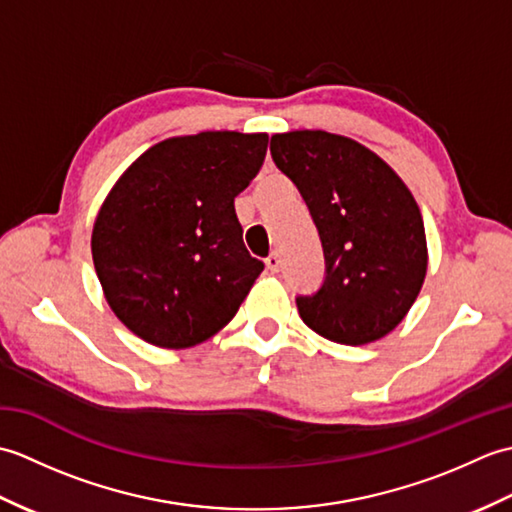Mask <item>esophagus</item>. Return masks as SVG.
<instances>
[{"label":"esophagus","mask_w":512,"mask_h":512,"mask_svg":"<svg viewBox=\"0 0 512 512\" xmlns=\"http://www.w3.org/2000/svg\"><path fill=\"white\" fill-rule=\"evenodd\" d=\"M266 266H268L270 273H277L279 266H281V257H279L277 253H270V255L266 257Z\"/></svg>","instance_id":"esophagus-1"}]
</instances>
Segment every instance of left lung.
Wrapping results in <instances>:
<instances>
[{
  "label": "left lung",
  "mask_w": 512,
  "mask_h": 512,
  "mask_svg": "<svg viewBox=\"0 0 512 512\" xmlns=\"http://www.w3.org/2000/svg\"><path fill=\"white\" fill-rule=\"evenodd\" d=\"M270 154L308 204L323 246L321 288L297 297L303 323L343 345L383 339L427 275V237L411 191L374 151L321 129L275 134Z\"/></svg>",
  "instance_id": "1"
}]
</instances>
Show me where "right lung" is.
I'll return each instance as SVG.
<instances>
[{"mask_svg": "<svg viewBox=\"0 0 512 512\" xmlns=\"http://www.w3.org/2000/svg\"><path fill=\"white\" fill-rule=\"evenodd\" d=\"M268 134L202 132L147 149L107 195L92 231L96 275L140 339L184 350L235 317L264 270L235 198L264 165Z\"/></svg>", "mask_w": 512, "mask_h": 512, "instance_id": "obj_1", "label": "right lung"}]
</instances>
